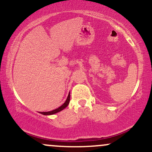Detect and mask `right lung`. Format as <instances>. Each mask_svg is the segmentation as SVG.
<instances>
[{
    "label": "right lung",
    "instance_id": "obj_1",
    "mask_svg": "<svg viewBox=\"0 0 152 152\" xmlns=\"http://www.w3.org/2000/svg\"><path fill=\"white\" fill-rule=\"evenodd\" d=\"M69 102H70V93H69V96H68V97H67V99H66L65 103H64L63 105L61 106L60 107H58V109L53 110V111H48V112H40V113H41V114H43V115H52V114H56V113H58V112H59V111H62L63 109H65L66 106L69 105Z\"/></svg>",
    "mask_w": 152,
    "mask_h": 152
}]
</instances>
